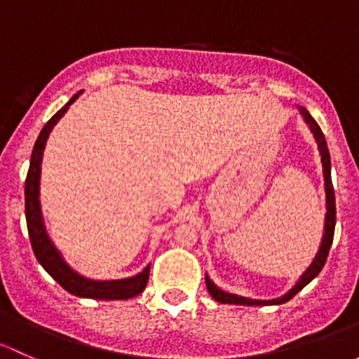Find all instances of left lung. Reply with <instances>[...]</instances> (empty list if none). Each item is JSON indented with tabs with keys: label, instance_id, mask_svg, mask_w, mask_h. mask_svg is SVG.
Listing matches in <instances>:
<instances>
[{
	"label": "left lung",
	"instance_id": "1",
	"mask_svg": "<svg viewBox=\"0 0 359 359\" xmlns=\"http://www.w3.org/2000/svg\"><path fill=\"white\" fill-rule=\"evenodd\" d=\"M299 112L301 116L304 117V123L309 126L311 129L313 136L316 140L318 150H320L321 155V165H323V180H325V195H327V214H325V230H323V238H321V245L318 249V254L315 257V261L309 264V268L302 273V276L299 278V282L295 283L292 289L287 292L285 295L278 299H271V301H259V299H249V297H242V295H235L230 294V292L221 290L219 287L214 285L212 280L205 275V285L209 294L212 295L214 301L221 302V304H242V306H273V304H283V302L290 301L297 292H301L311 282L313 278H316L318 273L321 271V268L327 262V256L328 250L332 247V240H334V230H335V195H334V187H332V178H330V154H328V147L327 142H325V136L321 133L320 126L315 119L311 117V114L304 109V107H299Z\"/></svg>",
	"mask_w": 359,
	"mask_h": 359
}]
</instances>
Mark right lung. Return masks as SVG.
Listing matches in <instances>:
<instances>
[{
    "instance_id": "right-lung-1",
    "label": "right lung",
    "mask_w": 359,
    "mask_h": 359,
    "mask_svg": "<svg viewBox=\"0 0 359 359\" xmlns=\"http://www.w3.org/2000/svg\"><path fill=\"white\" fill-rule=\"evenodd\" d=\"M83 93L79 91L74 95L72 98L44 124V128L39 133L38 140L34 143L31 155V165H29L27 178H25V219H27V230L29 238H31L32 250H34L36 259L39 264L53 276L55 282L60 283L65 290L70 292L72 295L77 297H88V299H102V301H123V299H131L135 295L142 294L145 290L147 282H149L150 275V264L138 273L136 276L123 280H90L84 278L77 271L64 261L62 254L58 252L57 247L50 240L46 233V228L43 223V214H41V202H39V178H41V161L44 145L50 136L53 126L62 119L69 107L76 102L77 97Z\"/></svg>"
}]
</instances>
